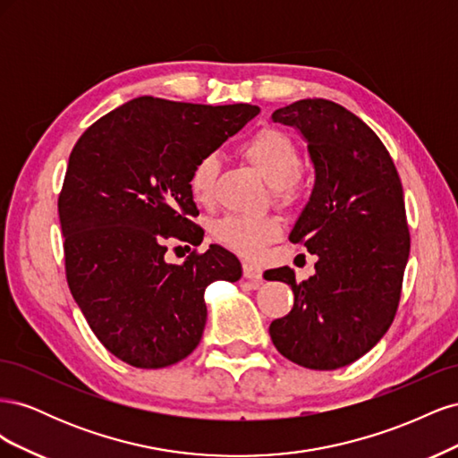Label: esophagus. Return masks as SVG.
<instances>
[{"label":"esophagus","instance_id":"esophagus-1","mask_svg":"<svg viewBox=\"0 0 458 458\" xmlns=\"http://www.w3.org/2000/svg\"><path fill=\"white\" fill-rule=\"evenodd\" d=\"M242 273H244V279H248L252 283L254 288H258L263 281V271L259 266H256V263H244L242 266Z\"/></svg>","mask_w":458,"mask_h":458}]
</instances>
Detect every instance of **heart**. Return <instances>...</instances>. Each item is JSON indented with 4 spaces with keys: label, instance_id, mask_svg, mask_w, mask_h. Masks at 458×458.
Wrapping results in <instances>:
<instances>
[{
    "label": "heart",
    "instance_id": "heart-1",
    "mask_svg": "<svg viewBox=\"0 0 458 458\" xmlns=\"http://www.w3.org/2000/svg\"><path fill=\"white\" fill-rule=\"evenodd\" d=\"M241 152L273 187H276L284 202L294 200L300 195V174L296 172L300 155L286 133L273 128L259 130L242 143ZM217 170L219 158L216 155H206L192 165L189 191L199 204H210L214 200ZM212 233L214 239L227 250L242 258H258L263 248L281 237L283 224L275 216L229 214L216 221Z\"/></svg>",
    "mask_w": 458,
    "mask_h": 458
}]
</instances>
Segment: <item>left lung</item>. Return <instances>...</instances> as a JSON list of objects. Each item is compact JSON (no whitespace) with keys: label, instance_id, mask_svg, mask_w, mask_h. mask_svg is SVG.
Here are the masks:
<instances>
[{"label":"left lung","instance_id":"1","mask_svg":"<svg viewBox=\"0 0 458 458\" xmlns=\"http://www.w3.org/2000/svg\"><path fill=\"white\" fill-rule=\"evenodd\" d=\"M271 118L308 143L315 183L290 241L317 263L301 283L290 267L269 273L294 293L269 335L293 363L335 370L370 352L395 317L411 248L403 187L378 135L348 108L301 99Z\"/></svg>","mask_w":458,"mask_h":458}]
</instances>
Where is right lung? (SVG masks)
Wrapping results in <instances>:
<instances>
[{
	"label": "right lung",
	"mask_w": 458,
	"mask_h": 458,
	"mask_svg": "<svg viewBox=\"0 0 458 458\" xmlns=\"http://www.w3.org/2000/svg\"><path fill=\"white\" fill-rule=\"evenodd\" d=\"M254 105H192L137 97L74 145L59 195L68 288L93 335L137 369H162L197 348L204 290L239 281L241 261L212 244L183 263L165 241L202 242L189 191L192 165L258 116Z\"/></svg>",
	"instance_id": "add662e5"
}]
</instances>
